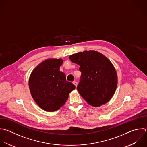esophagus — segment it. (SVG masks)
<instances>
[{"instance_id": "34e87169", "label": "esophagus", "mask_w": 147, "mask_h": 147, "mask_svg": "<svg viewBox=\"0 0 147 147\" xmlns=\"http://www.w3.org/2000/svg\"><path fill=\"white\" fill-rule=\"evenodd\" d=\"M73 84H74L76 87L77 85H78V83H77L76 81H74V82H73Z\"/></svg>"}]
</instances>
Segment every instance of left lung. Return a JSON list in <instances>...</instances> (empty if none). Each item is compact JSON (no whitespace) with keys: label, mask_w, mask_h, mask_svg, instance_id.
Masks as SVG:
<instances>
[{"label":"left lung","mask_w":147,"mask_h":147,"mask_svg":"<svg viewBox=\"0 0 147 147\" xmlns=\"http://www.w3.org/2000/svg\"><path fill=\"white\" fill-rule=\"evenodd\" d=\"M69 59L80 66L82 74L77 90L80 95L92 106L106 103L117 85V73L111 63L95 51L72 55Z\"/></svg>","instance_id":"1"}]
</instances>
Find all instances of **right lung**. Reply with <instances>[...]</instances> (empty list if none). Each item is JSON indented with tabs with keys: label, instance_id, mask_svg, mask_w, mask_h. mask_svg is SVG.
Segmentation results:
<instances>
[{
	"label": "right lung",
	"instance_id": "1",
	"mask_svg": "<svg viewBox=\"0 0 147 147\" xmlns=\"http://www.w3.org/2000/svg\"><path fill=\"white\" fill-rule=\"evenodd\" d=\"M61 59H49L32 72L29 86L32 97L38 106L47 111L59 110L66 102L68 94L75 86L66 80L64 73L60 71Z\"/></svg>",
	"mask_w": 147,
	"mask_h": 147
}]
</instances>
